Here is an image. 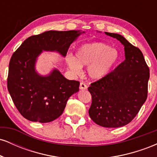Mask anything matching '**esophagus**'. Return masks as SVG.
I'll list each match as a JSON object with an SVG mask.
<instances>
[{
    "instance_id": "1",
    "label": "esophagus",
    "mask_w": 157,
    "mask_h": 157,
    "mask_svg": "<svg viewBox=\"0 0 157 157\" xmlns=\"http://www.w3.org/2000/svg\"><path fill=\"white\" fill-rule=\"evenodd\" d=\"M87 88H88V86H87V85H86V83H84V82H80V89H81V90H86V89H87Z\"/></svg>"
}]
</instances>
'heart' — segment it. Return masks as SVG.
I'll use <instances>...</instances> for the list:
<instances>
[{"label":"heart","mask_w":157,"mask_h":157,"mask_svg":"<svg viewBox=\"0 0 157 157\" xmlns=\"http://www.w3.org/2000/svg\"><path fill=\"white\" fill-rule=\"evenodd\" d=\"M118 52L102 43H91L81 46L76 52V58L66 57L70 69L75 74L81 72L82 66H89L88 74L92 80H100L109 74L119 60Z\"/></svg>","instance_id":"heart-1"}]
</instances>
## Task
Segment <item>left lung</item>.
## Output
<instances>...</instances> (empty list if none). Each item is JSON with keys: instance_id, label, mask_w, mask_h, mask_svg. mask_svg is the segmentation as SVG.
I'll list each match as a JSON object with an SVG mask.
<instances>
[{"instance_id": "left-lung-1", "label": "left lung", "mask_w": 157, "mask_h": 157, "mask_svg": "<svg viewBox=\"0 0 157 157\" xmlns=\"http://www.w3.org/2000/svg\"><path fill=\"white\" fill-rule=\"evenodd\" d=\"M105 34L121 42L125 60L88 88L92 97L89 113L97 125L119 128L132 121L146 100L150 72L140 48L119 34Z\"/></svg>"}]
</instances>
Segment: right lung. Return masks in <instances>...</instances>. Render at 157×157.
<instances>
[{
  "label": "right lung",
  "mask_w": 157,
  "mask_h": 157,
  "mask_svg": "<svg viewBox=\"0 0 157 157\" xmlns=\"http://www.w3.org/2000/svg\"><path fill=\"white\" fill-rule=\"evenodd\" d=\"M84 32L47 31L28 37L14 52L9 65L7 88L12 101L24 118L45 123L58 118L70 97L79 91L80 82L68 80L57 69L48 76L35 71V62L44 51L66 55L70 45Z\"/></svg>",
  "instance_id": "right-lung-1"
}]
</instances>
